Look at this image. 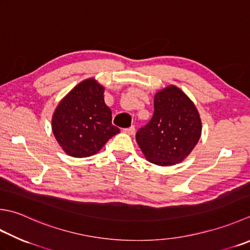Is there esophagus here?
<instances>
[{"label":"esophagus","mask_w":250,"mask_h":250,"mask_svg":"<svg viewBox=\"0 0 250 250\" xmlns=\"http://www.w3.org/2000/svg\"><path fill=\"white\" fill-rule=\"evenodd\" d=\"M124 132H125V133H126V134H129V135L134 134V132H135L134 125H131L130 128H125V129H124Z\"/></svg>","instance_id":"obj_1"}]
</instances>
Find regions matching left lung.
<instances>
[{
  "label": "left lung",
  "mask_w": 250,
  "mask_h": 250,
  "mask_svg": "<svg viewBox=\"0 0 250 250\" xmlns=\"http://www.w3.org/2000/svg\"><path fill=\"white\" fill-rule=\"evenodd\" d=\"M202 135V120L194 103L178 86L169 85L154 97V115L135 139L149 163L172 166L183 161Z\"/></svg>",
  "instance_id": "left-lung-1"
}]
</instances>
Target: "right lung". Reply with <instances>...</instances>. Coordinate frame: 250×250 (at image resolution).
I'll list each match as a JSON object with an SVG mask.
<instances>
[{"instance_id": "obj_1", "label": "right lung", "mask_w": 250, "mask_h": 250, "mask_svg": "<svg viewBox=\"0 0 250 250\" xmlns=\"http://www.w3.org/2000/svg\"><path fill=\"white\" fill-rule=\"evenodd\" d=\"M104 90L94 78L83 80L54 111V136L63 151L72 157H90L120 132L111 124V110L105 104Z\"/></svg>"}]
</instances>
